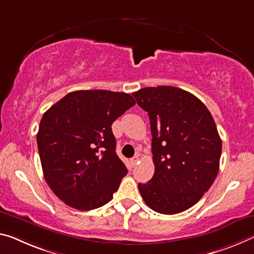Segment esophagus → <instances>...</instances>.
Masks as SVG:
<instances>
[{"mask_svg": "<svg viewBox=\"0 0 254 254\" xmlns=\"http://www.w3.org/2000/svg\"><path fill=\"white\" fill-rule=\"evenodd\" d=\"M138 163H139V156L136 155V156L133 157V158L131 159V165H132V166H135V165L138 164Z\"/></svg>", "mask_w": 254, "mask_h": 254, "instance_id": "34e87169", "label": "esophagus"}]
</instances>
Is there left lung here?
I'll return each instance as SVG.
<instances>
[{
  "label": "left lung",
  "mask_w": 254,
  "mask_h": 254,
  "mask_svg": "<svg viewBox=\"0 0 254 254\" xmlns=\"http://www.w3.org/2000/svg\"><path fill=\"white\" fill-rule=\"evenodd\" d=\"M148 113L155 173L138 188L159 214L174 215L198 202L219 171L221 140L212 115L194 95L159 86L133 92Z\"/></svg>",
  "instance_id": "1"
}]
</instances>
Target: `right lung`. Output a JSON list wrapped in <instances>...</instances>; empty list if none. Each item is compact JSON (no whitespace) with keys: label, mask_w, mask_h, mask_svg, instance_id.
I'll list each match as a JSON object with an SVG mask.
<instances>
[{"label":"right lung","mask_w":254,"mask_h":254,"mask_svg":"<svg viewBox=\"0 0 254 254\" xmlns=\"http://www.w3.org/2000/svg\"><path fill=\"white\" fill-rule=\"evenodd\" d=\"M134 104L126 92L76 90L44 113L37 133L44 178L67 206L92 210L118 191L127 170L112 124Z\"/></svg>","instance_id":"1"}]
</instances>
